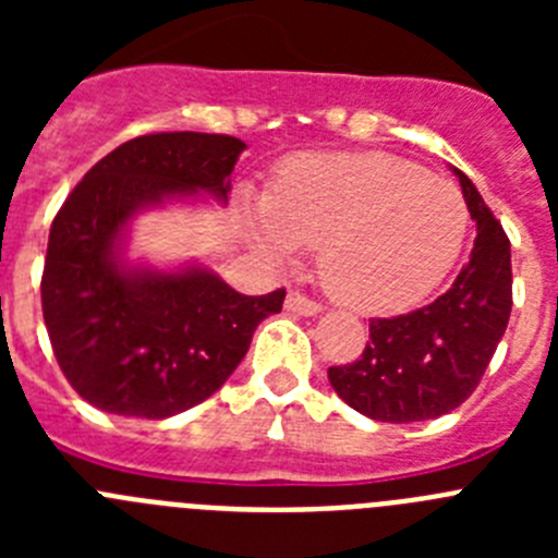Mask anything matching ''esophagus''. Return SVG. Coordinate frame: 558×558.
<instances>
[{
    "instance_id": "34e87169",
    "label": "esophagus",
    "mask_w": 558,
    "mask_h": 558,
    "mask_svg": "<svg viewBox=\"0 0 558 558\" xmlns=\"http://www.w3.org/2000/svg\"><path fill=\"white\" fill-rule=\"evenodd\" d=\"M284 310L293 315H318L322 313V304L313 302L310 295L299 293V290H290L288 299H284Z\"/></svg>"
}]
</instances>
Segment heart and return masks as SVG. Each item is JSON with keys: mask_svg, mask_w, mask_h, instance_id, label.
<instances>
[{"mask_svg": "<svg viewBox=\"0 0 558 558\" xmlns=\"http://www.w3.org/2000/svg\"><path fill=\"white\" fill-rule=\"evenodd\" d=\"M470 229L450 181L391 153L304 156L279 172L251 234L265 254L318 248L329 295L366 313L413 307L441 284Z\"/></svg>", "mask_w": 558, "mask_h": 558, "instance_id": "1", "label": "heart"}]
</instances>
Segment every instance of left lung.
<instances>
[{
	"instance_id": "obj_1",
	"label": "left lung",
	"mask_w": 558,
	"mask_h": 558,
	"mask_svg": "<svg viewBox=\"0 0 558 558\" xmlns=\"http://www.w3.org/2000/svg\"><path fill=\"white\" fill-rule=\"evenodd\" d=\"M463 201L477 226L470 263L427 307L372 318L368 343L354 363L329 368L349 408L377 422H425L470 399L509 327L511 243L461 170Z\"/></svg>"
}]
</instances>
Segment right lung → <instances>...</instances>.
<instances>
[{
	"label": "right lung",
	"instance_id": "add662e5",
	"mask_svg": "<svg viewBox=\"0 0 558 558\" xmlns=\"http://www.w3.org/2000/svg\"><path fill=\"white\" fill-rule=\"evenodd\" d=\"M245 142L172 131L125 142L69 192L49 229L41 307L69 386L106 413L167 418L218 391L284 290L243 295L206 268L122 259L133 215L209 192L226 201Z\"/></svg>",
	"mask_w": 558,
	"mask_h": 558
}]
</instances>
